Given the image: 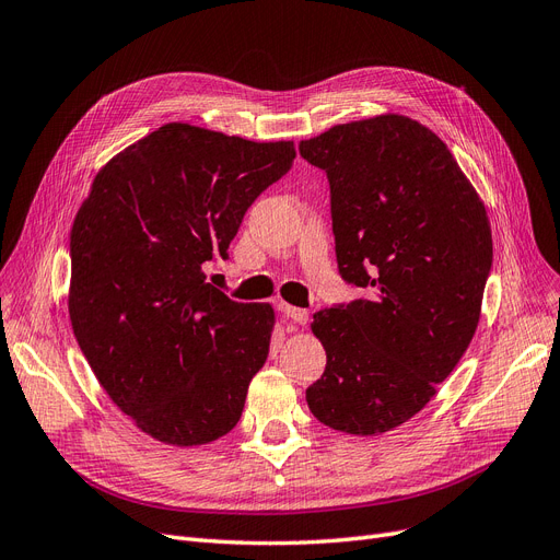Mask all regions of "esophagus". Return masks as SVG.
Segmentation results:
<instances>
[{"mask_svg":"<svg viewBox=\"0 0 560 560\" xmlns=\"http://www.w3.org/2000/svg\"><path fill=\"white\" fill-rule=\"evenodd\" d=\"M279 312L285 318H291L293 323H298V325H306L308 323V312H306V308H298V306H291V304H285V302H279Z\"/></svg>","mask_w":560,"mask_h":560,"instance_id":"1","label":"esophagus"}]
</instances>
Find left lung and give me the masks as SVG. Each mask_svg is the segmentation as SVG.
I'll use <instances>...</instances> for the list:
<instances>
[{
  "label": "left lung",
  "mask_w": 560,
  "mask_h": 560,
  "mask_svg": "<svg viewBox=\"0 0 560 560\" xmlns=\"http://www.w3.org/2000/svg\"><path fill=\"white\" fill-rule=\"evenodd\" d=\"M300 154L329 182L339 275L366 293L314 316L327 364L306 404L337 431L383 433L431 401L475 335L487 210L447 144L404 115L339 124Z\"/></svg>",
  "instance_id": "left-lung-1"
}]
</instances>
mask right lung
I'll use <instances>...</instances> for the list:
<instances>
[{
  "mask_svg": "<svg viewBox=\"0 0 560 560\" xmlns=\"http://www.w3.org/2000/svg\"><path fill=\"white\" fill-rule=\"evenodd\" d=\"M293 142L165 124L119 152L71 228L69 316L108 397L152 439L225 436L269 353L275 312L205 281Z\"/></svg>",
  "mask_w": 560,
  "mask_h": 560,
  "instance_id": "obj_1",
  "label": "right lung"
}]
</instances>
